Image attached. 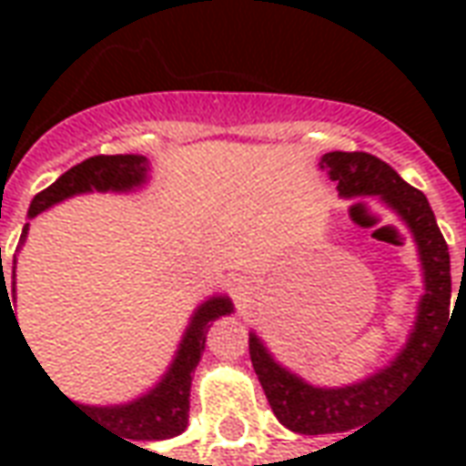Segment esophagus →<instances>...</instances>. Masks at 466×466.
<instances>
[{
    "instance_id": "obj_1",
    "label": "esophagus",
    "mask_w": 466,
    "mask_h": 466,
    "mask_svg": "<svg viewBox=\"0 0 466 466\" xmlns=\"http://www.w3.org/2000/svg\"><path fill=\"white\" fill-rule=\"evenodd\" d=\"M232 294H234V299H239V302H247V297H249V287H247V282H244V279H234Z\"/></svg>"
}]
</instances>
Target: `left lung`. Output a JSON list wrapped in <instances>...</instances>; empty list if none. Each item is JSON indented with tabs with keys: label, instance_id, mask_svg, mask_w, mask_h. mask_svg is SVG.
<instances>
[{
	"label": "left lung",
	"instance_id": "obj_1",
	"mask_svg": "<svg viewBox=\"0 0 466 466\" xmlns=\"http://www.w3.org/2000/svg\"><path fill=\"white\" fill-rule=\"evenodd\" d=\"M342 197H380L410 227L420 249L424 272V297L417 309V322L404 350L390 367L350 387H312L282 364H277L257 334H249V357L269 400L274 417L287 430L299 434H334L357 427L364 417L387 407L421 371L424 360L441 342L450 322L451 272L450 249L441 237L427 197L401 179L390 164L367 152H329L319 159ZM461 292V289H460ZM460 299V297H457Z\"/></svg>",
	"mask_w": 466,
	"mask_h": 466
}]
</instances>
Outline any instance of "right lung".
<instances>
[{"instance_id": "right-lung-1", "label": "right lung", "mask_w": 466, "mask_h": 466, "mask_svg": "<svg viewBox=\"0 0 466 466\" xmlns=\"http://www.w3.org/2000/svg\"><path fill=\"white\" fill-rule=\"evenodd\" d=\"M147 157L139 154H99V157H89L82 164L72 167L65 172L55 184H49L46 189L36 194L32 204H29V219L36 217L39 212L49 209L52 204L62 202L66 197H75L82 192H129L134 187L147 182ZM29 224H25L22 232V242H25ZM16 264V259H15ZM9 282H5V269H2V249H0V317L2 309L15 317L12 302H9V292H6ZM15 287V284H12ZM232 302L227 297H212L194 312L192 322L187 327L182 337V344L177 350L172 367L164 374L162 381L154 387L149 394H144L139 400L129 401V404H116V407H86V404H75L79 410L89 414V420L102 424L105 430L112 434H119L127 440H167V437H177L187 430L189 421V387H192V371L199 364V357L204 351L207 342V329L214 319H219L224 314H232ZM16 322V317H15ZM19 327V324H16Z\"/></svg>"}]
</instances>
